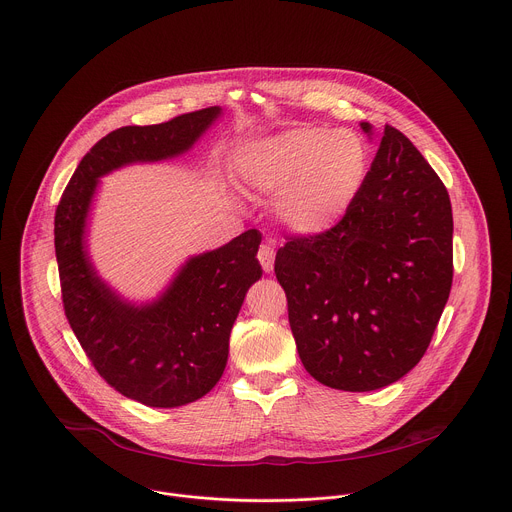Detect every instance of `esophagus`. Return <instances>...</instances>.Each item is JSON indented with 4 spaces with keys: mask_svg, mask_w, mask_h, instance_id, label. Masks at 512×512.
<instances>
[{
    "mask_svg": "<svg viewBox=\"0 0 512 512\" xmlns=\"http://www.w3.org/2000/svg\"><path fill=\"white\" fill-rule=\"evenodd\" d=\"M257 259H259L263 271H265V273H271V271H273V263H275V249H273L271 245H267V243L261 245V247H259V253H257Z\"/></svg>",
    "mask_w": 512,
    "mask_h": 512,
    "instance_id": "obj_1",
    "label": "esophagus"
}]
</instances>
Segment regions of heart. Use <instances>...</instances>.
<instances>
[{"mask_svg": "<svg viewBox=\"0 0 512 512\" xmlns=\"http://www.w3.org/2000/svg\"><path fill=\"white\" fill-rule=\"evenodd\" d=\"M366 166L364 140L346 128H291L241 154L243 179L265 195H277L279 221L299 235L329 231L346 217L364 185Z\"/></svg>", "mask_w": 512, "mask_h": 512, "instance_id": "heart-1", "label": "heart"}]
</instances>
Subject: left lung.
Segmentation results:
<instances>
[{
  "mask_svg": "<svg viewBox=\"0 0 512 512\" xmlns=\"http://www.w3.org/2000/svg\"><path fill=\"white\" fill-rule=\"evenodd\" d=\"M372 138L374 126L360 122ZM303 368L323 386L372 392L426 354L452 287V207L418 148L386 126L346 217L275 255Z\"/></svg>",
  "mask_w": 512,
  "mask_h": 512,
  "instance_id": "obj_1",
  "label": "left lung"
}]
</instances>
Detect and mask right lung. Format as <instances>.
Masks as SVG:
<instances>
[{
  "label": "right lung",
  "instance_id": "add662e5",
  "mask_svg": "<svg viewBox=\"0 0 512 512\" xmlns=\"http://www.w3.org/2000/svg\"><path fill=\"white\" fill-rule=\"evenodd\" d=\"M211 106L152 126H124L80 160L54 219L64 311L98 374L122 396L150 408H179L221 380L229 337L249 287L261 279V233L189 257L164 291L144 303L124 299L96 271L88 219L100 179L128 164L183 156L221 118Z\"/></svg>",
  "mask_w": 512,
  "mask_h": 512
}]
</instances>
